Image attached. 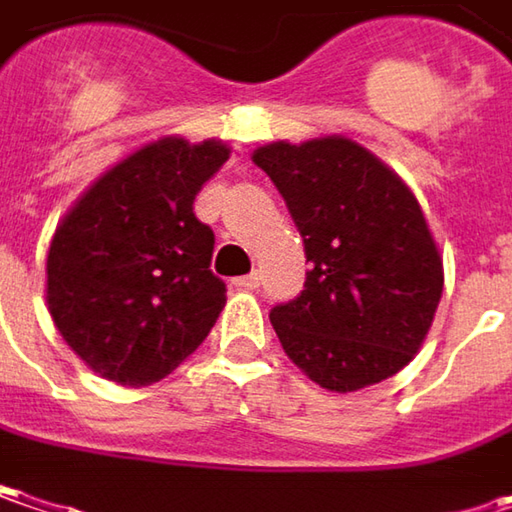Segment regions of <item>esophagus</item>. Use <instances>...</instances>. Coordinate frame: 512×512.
Segmentation results:
<instances>
[{
  "instance_id": "esophagus-1",
  "label": "esophagus",
  "mask_w": 512,
  "mask_h": 512,
  "mask_svg": "<svg viewBox=\"0 0 512 512\" xmlns=\"http://www.w3.org/2000/svg\"><path fill=\"white\" fill-rule=\"evenodd\" d=\"M234 284L240 286V289H257L260 286V272H249L243 278H234Z\"/></svg>"
}]
</instances>
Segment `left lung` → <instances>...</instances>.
I'll return each instance as SVG.
<instances>
[{
  "mask_svg": "<svg viewBox=\"0 0 512 512\" xmlns=\"http://www.w3.org/2000/svg\"><path fill=\"white\" fill-rule=\"evenodd\" d=\"M252 159L310 260L301 295L269 313L286 356L336 394L403 371L443 295V257L414 191L345 136L272 141Z\"/></svg>",
  "mask_w": 512,
  "mask_h": 512,
  "instance_id": "left-lung-1",
  "label": "left lung"
}]
</instances>
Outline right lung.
<instances>
[{
	"mask_svg": "<svg viewBox=\"0 0 512 512\" xmlns=\"http://www.w3.org/2000/svg\"><path fill=\"white\" fill-rule=\"evenodd\" d=\"M228 156L220 138H156L101 173L54 231L48 313L63 342L109 382L165 379L223 313L214 231L196 220L194 199Z\"/></svg>",
	"mask_w": 512,
	"mask_h": 512,
	"instance_id": "right-lung-1",
	"label": "right lung"
}]
</instances>
